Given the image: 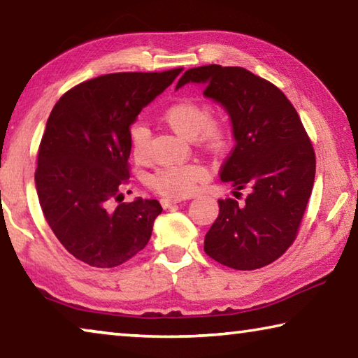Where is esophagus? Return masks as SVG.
<instances>
[{"label": "esophagus", "instance_id": "obj_1", "mask_svg": "<svg viewBox=\"0 0 358 358\" xmlns=\"http://www.w3.org/2000/svg\"><path fill=\"white\" fill-rule=\"evenodd\" d=\"M180 202H181V199H171V197H166L161 201L162 207L164 208H172V207H175V205H178Z\"/></svg>", "mask_w": 358, "mask_h": 358}]
</instances>
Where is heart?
Segmentation results:
<instances>
[{
    "instance_id": "obj_1",
    "label": "heart",
    "mask_w": 358,
    "mask_h": 358,
    "mask_svg": "<svg viewBox=\"0 0 358 358\" xmlns=\"http://www.w3.org/2000/svg\"><path fill=\"white\" fill-rule=\"evenodd\" d=\"M162 120L186 138H194L210 151L222 153L230 145L232 132L226 120L211 117V108L207 102L185 98L169 104L162 110ZM150 142V129L141 121L129 128V147L132 157L142 162L147 159ZM207 177V169L201 162L191 161L157 169L150 175L148 185L161 196L178 199L186 197L196 189L199 181Z\"/></svg>"
}]
</instances>
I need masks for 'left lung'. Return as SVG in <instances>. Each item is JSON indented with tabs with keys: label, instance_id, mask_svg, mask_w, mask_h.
Returning a JSON list of instances; mask_svg holds the SVG:
<instances>
[{
	"label": "left lung",
	"instance_id": "obj_1",
	"mask_svg": "<svg viewBox=\"0 0 358 358\" xmlns=\"http://www.w3.org/2000/svg\"><path fill=\"white\" fill-rule=\"evenodd\" d=\"M201 83L224 107L235 147L220 177L250 189L243 203L217 201L220 215L205 235L211 259L235 270L275 262L294 243L311 196L316 156L299 113L280 88L245 68L187 69L177 83Z\"/></svg>",
	"mask_w": 358,
	"mask_h": 358
}]
</instances>
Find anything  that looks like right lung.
Masks as SVG:
<instances>
[{
  "mask_svg": "<svg viewBox=\"0 0 358 358\" xmlns=\"http://www.w3.org/2000/svg\"><path fill=\"white\" fill-rule=\"evenodd\" d=\"M181 71L96 77L66 92L50 112L36 191L55 237L82 262L112 268L147 246L161 203L142 197L110 203L129 181L131 124Z\"/></svg>",
  "mask_w": 358,
  "mask_h": 358,
  "instance_id": "1",
  "label": "right lung"
}]
</instances>
